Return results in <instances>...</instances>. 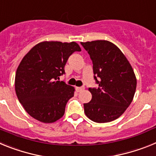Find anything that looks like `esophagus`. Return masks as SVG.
Segmentation results:
<instances>
[{"label": "esophagus", "instance_id": "obj_1", "mask_svg": "<svg viewBox=\"0 0 156 156\" xmlns=\"http://www.w3.org/2000/svg\"><path fill=\"white\" fill-rule=\"evenodd\" d=\"M83 89H84V87H76V90L77 92L81 91V90H83Z\"/></svg>", "mask_w": 156, "mask_h": 156}]
</instances>
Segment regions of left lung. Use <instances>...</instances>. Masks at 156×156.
<instances>
[{"label": "left lung", "instance_id": "obj_1", "mask_svg": "<svg viewBox=\"0 0 156 156\" xmlns=\"http://www.w3.org/2000/svg\"><path fill=\"white\" fill-rule=\"evenodd\" d=\"M93 63L98 88H89L90 102L83 104L87 116L96 122H108L119 118L134 96L137 80L132 66L114 44L108 41L81 42Z\"/></svg>", "mask_w": 156, "mask_h": 156}]
</instances>
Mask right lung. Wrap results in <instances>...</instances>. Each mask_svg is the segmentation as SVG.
Returning <instances> with one entry per match:
<instances>
[{"label": "right lung", "instance_id": "1", "mask_svg": "<svg viewBox=\"0 0 156 156\" xmlns=\"http://www.w3.org/2000/svg\"><path fill=\"white\" fill-rule=\"evenodd\" d=\"M76 42L44 41L24 56L16 74L15 87L19 102L33 118L51 123L63 116L74 87L59 81L69 57L80 51Z\"/></svg>", "mask_w": 156, "mask_h": 156}]
</instances>
